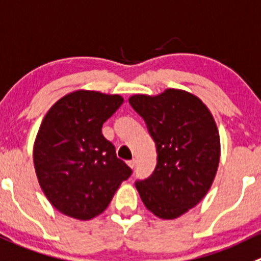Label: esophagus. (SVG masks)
Instances as JSON below:
<instances>
[{
	"label": "esophagus",
	"mask_w": 261,
	"mask_h": 261,
	"mask_svg": "<svg viewBox=\"0 0 261 261\" xmlns=\"http://www.w3.org/2000/svg\"><path fill=\"white\" fill-rule=\"evenodd\" d=\"M127 164H128V167H130V168H135L136 161H135V159H131V161H127Z\"/></svg>",
	"instance_id": "obj_1"
}]
</instances>
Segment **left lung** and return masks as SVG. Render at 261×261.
Masks as SVG:
<instances>
[{
    "label": "left lung",
    "mask_w": 261,
    "mask_h": 261,
    "mask_svg": "<svg viewBox=\"0 0 261 261\" xmlns=\"http://www.w3.org/2000/svg\"><path fill=\"white\" fill-rule=\"evenodd\" d=\"M128 102L145 121L158 154L151 176L136 181V189L154 216L177 218L200 203L214 181L221 156L216 121L196 95L185 90L135 94Z\"/></svg>",
    "instance_id": "1"
}]
</instances>
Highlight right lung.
I'll return each mask as SVG.
<instances>
[{
  "label": "right lung",
  "instance_id": "add662e5",
  "mask_svg": "<svg viewBox=\"0 0 261 261\" xmlns=\"http://www.w3.org/2000/svg\"><path fill=\"white\" fill-rule=\"evenodd\" d=\"M122 103L118 94L76 90L43 118L33 150L35 173L49 203L65 216L80 221L99 216L133 173L102 134Z\"/></svg>",
  "mask_w": 261,
  "mask_h": 261
}]
</instances>
